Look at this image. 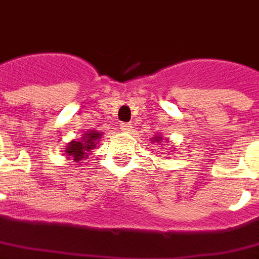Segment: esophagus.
Returning a JSON list of instances; mask_svg holds the SVG:
<instances>
[{"label": "esophagus", "instance_id": "obj_1", "mask_svg": "<svg viewBox=\"0 0 259 259\" xmlns=\"http://www.w3.org/2000/svg\"><path fill=\"white\" fill-rule=\"evenodd\" d=\"M121 127H119V129L122 130V132H130V130H132V123H129V122H123V123H121Z\"/></svg>", "mask_w": 259, "mask_h": 259}]
</instances>
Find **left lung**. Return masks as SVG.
<instances>
[{
    "instance_id": "obj_1",
    "label": "left lung",
    "mask_w": 259,
    "mask_h": 259,
    "mask_svg": "<svg viewBox=\"0 0 259 259\" xmlns=\"http://www.w3.org/2000/svg\"><path fill=\"white\" fill-rule=\"evenodd\" d=\"M156 140H158V141H160V137H158V138H156ZM156 140H155V141H156Z\"/></svg>"
}]
</instances>
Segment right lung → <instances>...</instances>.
Masks as SVG:
<instances>
[{"mask_svg":"<svg viewBox=\"0 0 259 259\" xmlns=\"http://www.w3.org/2000/svg\"><path fill=\"white\" fill-rule=\"evenodd\" d=\"M103 136L101 133H96V132H89L88 134L82 137V140L80 141H72L69 143L68 147L66 149L64 153L68 154L69 156H72L73 162H80L84 158L87 159V151L92 150L93 147L96 146V142L95 141H100L99 138Z\"/></svg>","mask_w":259,"mask_h":259,"instance_id":"obj_1","label":"right lung"}]
</instances>
